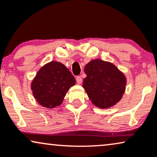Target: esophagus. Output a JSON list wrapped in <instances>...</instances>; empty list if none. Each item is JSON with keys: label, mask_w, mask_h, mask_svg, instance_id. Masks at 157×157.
<instances>
[{"label": "esophagus", "mask_w": 157, "mask_h": 157, "mask_svg": "<svg viewBox=\"0 0 157 157\" xmlns=\"http://www.w3.org/2000/svg\"><path fill=\"white\" fill-rule=\"evenodd\" d=\"M76 80L78 84H81V83H82V78H81V76H76Z\"/></svg>", "instance_id": "1"}]
</instances>
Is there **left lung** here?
Wrapping results in <instances>:
<instances>
[{"instance_id": "left-lung-1", "label": "left lung", "mask_w": 157, "mask_h": 157, "mask_svg": "<svg viewBox=\"0 0 157 157\" xmlns=\"http://www.w3.org/2000/svg\"><path fill=\"white\" fill-rule=\"evenodd\" d=\"M83 87L94 105L99 108L113 107L125 92L126 78L115 65L99 59L86 65Z\"/></svg>"}]
</instances>
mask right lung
<instances>
[{
  "mask_svg": "<svg viewBox=\"0 0 157 157\" xmlns=\"http://www.w3.org/2000/svg\"><path fill=\"white\" fill-rule=\"evenodd\" d=\"M76 79L61 63L52 61L40 69L32 81V90L36 100L47 108H55L63 102Z\"/></svg>",
  "mask_w": 157,
  "mask_h": 157,
  "instance_id": "add662e5",
  "label": "right lung"
}]
</instances>
